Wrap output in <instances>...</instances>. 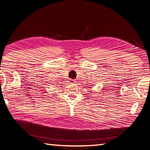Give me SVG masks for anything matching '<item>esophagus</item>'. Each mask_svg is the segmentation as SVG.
<instances>
[{
  "label": "esophagus",
  "mask_w": 150,
  "mask_h": 150,
  "mask_svg": "<svg viewBox=\"0 0 150 150\" xmlns=\"http://www.w3.org/2000/svg\"><path fill=\"white\" fill-rule=\"evenodd\" d=\"M69 83L70 84H74L75 83V80H70V81H69Z\"/></svg>",
  "instance_id": "esophagus-1"
}]
</instances>
